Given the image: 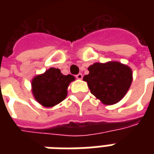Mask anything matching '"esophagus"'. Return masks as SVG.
Returning <instances> with one entry per match:
<instances>
[{
    "label": "esophagus",
    "instance_id": "34e87169",
    "mask_svg": "<svg viewBox=\"0 0 154 154\" xmlns=\"http://www.w3.org/2000/svg\"><path fill=\"white\" fill-rule=\"evenodd\" d=\"M76 78H77V79H79V80L82 79V74L78 73L77 75H76Z\"/></svg>",
    "mask_w": 154,
    "mask_h": 154
}]
</instances>
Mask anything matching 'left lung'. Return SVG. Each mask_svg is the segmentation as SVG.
Instances as JSON below:
<instances>
[{
  "label": "left lung",
  "instance_id": "left-lung-1",
  "mask_svg": "<svg viewBox=\"0 0 154 154\" xmlns=\"http://www.w3.org/2000/svg\"><path fill=\"white\" fill-rule=\"evenodd\" d=\"M86 81L92 95L106 105H113L125 97L132 82V71L119 62L96 63L88 67Z\"/></svg>",
  "mask_w": 154,
  "mask_h": 154
}]
</instances>
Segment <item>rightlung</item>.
<instances>
[{"label":"right lung","mask_w":154,"mask_h":154,"mask_svg":"<svg viewBox=\"0 0 154 154\" xmlns=\"http://www.w3.org/2000/svg\"><path fill=\"white\" fill-rule=\"evenodd\" d=\"M74 79L72 75L65 76L59 69L51 67L32 81L34 97L42 106H54L66 98L67 87Z\"/></svg>","instance_id":"1"}]
</instances>
